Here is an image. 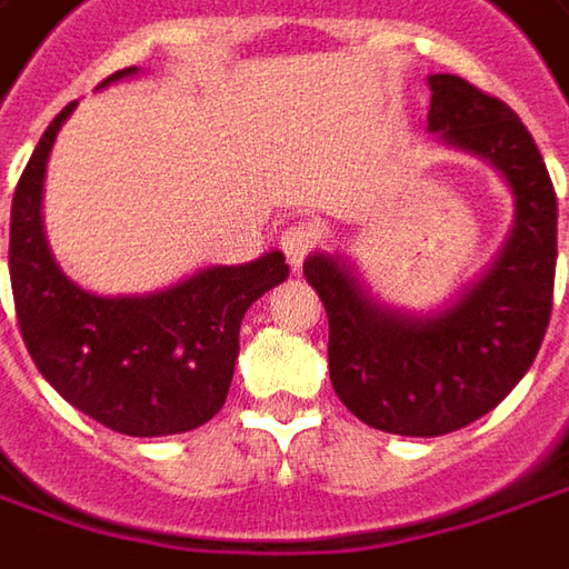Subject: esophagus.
Segmentation results:
<instances>
[{
	"mask_svg": "<svg viewBox=\"0 0 569 569\" xmlns=\"http://www.w3.org/2000/svg\"><path fill=\"white\" fill-rule=\"evenodd\" d=\"M317 239H320V230H317L315 223H296V227H289L280 236V249H283L286 261L292 264V270L301 268V261L315 249Z\"/></svg>",
	"mask_w": 569,
	"mask_h": 569,
	"instance_id": "esophagus-1",
	"label": "esophagus"
}]
</instances>
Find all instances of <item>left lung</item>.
<instances>
[{"instance_id":"8db88e82","label":"left lung","mask_w":569,"mask_h":569,"mask_svg":"<svg viewBox=\"0 0 569 569\" xmlns=\"http://www.w3.org/2000/svg\"><path fill=\"white\" fill-rule=\"evenodd\" d=\"M427 127L439 142L492 164L513 196V223L492 264L430 315L380 301L342 254L315 252L305 277L330 320V382L367 427L446 436L489 415L542 346L558 199L542 154L511 108L455 73H430Z\"/></svg>"}]
</instances>
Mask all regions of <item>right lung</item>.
<instances>
[{"mask_svg":"<svg viewBox=\"0 0 569 569\" xmlns=\"http://www.w3.org/2000/svg\"><path fill=\"white\" fill-rule=\"evenodd\" d=\"M139 68L111 73L99 90ZM61 108L27 161L11 202L9 270L24 346L64 401L123 436H177L208 423L230 392L239 323L289 277L283 252L211 264L154 292L99 296L58 268L42 227L46 164Z\"/></svg>","mask_w":569,"mask_h":569,"instance_id":"1","label":"right lung"}]
</instances>
